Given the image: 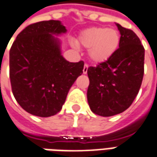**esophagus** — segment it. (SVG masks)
<instances>
[{"mask_svg":"<svg viewBox=\"0 0 157 157\" xmlns=\"http://www.w3.org/2000/svg\"><path fill=\"white\" fill-rule=\"evenodd\" d=\"M87 70H88V64L85 63L84 64V67H83V74H86L87 73Z\"/></svg>","mask_w":157,"mask_h":157,"instance_id":"34e87169","label":"esophagus"}]
</instances>
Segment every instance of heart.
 <instances>
[{"instance_id": "1", "label": "heart", "mask_w": 157, "mask_h": 157, "mask_svg": "<svg viewBox=\"0 0 157 157\" xmlns=\"http://www.w3.org/2000/svg\"><path fill=\"white\" fill-rule=\"evenodd\" d=\"M120 34L117 29L106 27H93L82 31L77 43L88 48V55L96 63H103L112 57L120 45Z\"/></svg>"}]
</instances>
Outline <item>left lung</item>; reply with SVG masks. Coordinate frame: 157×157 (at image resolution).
<instances>
[{
  "instance_id": "1",
  "label": "left lung",
  "mask_w": 157,
  "mask_h": 157,
  "mask_svg": "<svg viewBox=\"0 0 157 157\" xmlns=\"http://www.w3.org/2000/svg\"><path fill=\"white\" fill-rule=\"evenodd\" d=\"M119 48L109 60L87 70V101L91 110L111 117L130 107L139 94L144 76V48L135 33L119 24Z\"/></svg>"
}]
</instances>
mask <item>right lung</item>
<instances>
[{"mask_svg": "<svg viewBox=\"0 0 157 157\" xmlns=\"http://www.w3.org/2000/svg\"><path fill=\"white\" fill-rule=\"evenodd\" d=\"M65 32L59 20L37 22L23 29L11 47L12 91L18 105L31 115L48 117L59 112L83 72L84 62L64 59L59 40L52 36Z\"/></svg>", "mask_w": 157, "mask_h": 157, "instance_id": "right-lung-1", "label": "right lung"}]
</instances>
